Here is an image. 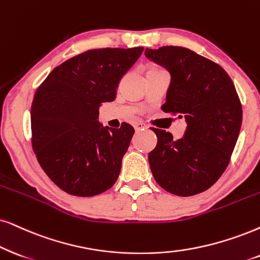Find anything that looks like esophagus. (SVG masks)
I'll list each match as a JSON object with an SVG mask.
<instances>
[{
	"mask_svg": "<svg viewBox=\"0 0 260 260\" xmlns=\"http://www.w3.org/2000/svg\"><path fill=\"white\" fill-rule=\"evenodd\" d=\"M145 128H146V126L143 122H136V123H134V129H136L137 132L145 129Z\"/></svg>",
	"mask_w": 260,
	"mask_h": 260,
	"instance_id": "esophagus-1",
	"label": "esophagus"
}]
</instances>
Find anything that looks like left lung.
I'll return each instance as SVG.
<instances>
[{"label":"left lung","instance_id":"obj_1","mask_svg":"<svg viewBox=\"0 0 260 260\" xmlns=\"http://www.w3.org/2000/svg\"><path fill=\"white\" fill-rule=\"evenodd\" d=\"M145 56L172 77L162 110L187 122L177 140L152 128L157 145L149 153L151 172L172 194H198L224 173L239 138L242 108L235 86L221 66L187 48L145 49Z\"/></svg>","mask_w":260,"mask_h":260}]
</instances>
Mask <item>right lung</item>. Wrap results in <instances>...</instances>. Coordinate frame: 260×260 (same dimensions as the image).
I'll use <instances>...</instances> for the list:
<instances>
[{
  "label": "right lung",
  "instance_id": "add662e5",
  "mask_svg": "<svg viewBox=\"0 0 260 260\" xmlns=\"http://www.w3.org/2000/svg\"><path fill=\"white\" fill-rule=\"evenodd\" d=\"M143 47L93 49L54 68L31 107L32 147L39 164L62 190L93 197L116 182L134 128L103 127L100 107L113 102L121 78Z\"/></svg>",
  "mask_w": 260,
  "mask_h": 260
}]
</instances>
